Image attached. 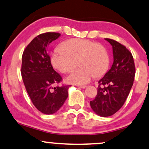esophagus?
<instances>
[{
	"instance_id": "obj_1",
	"label": "esophagus",
	"mask_w": 149,
	"mask_h": 149,
	"mask_svg": "<svg viewBox=\"0 0 149 149\" xmlns=\"http://www.w3.org/2000/svg\"><path fill=\"white\" fill-rule=\"evenodd\" d=\"M77 87H79V88H83V89H84V88H86V86H77Z\"/></svg>"
}]
</instances>
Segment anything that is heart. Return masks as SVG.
<instances>
[{"label": "heart", "instance_id": "1", "mask_svg": "<svg viewBox=\"0 0 149 149\" xmlns=\"http://www.w3.org/2000/svg\"><path fill=\"white\" fill-rule=\"evenodd\" d=\"M51 63L63 73L72 71L79 65L81 68L68 77L69 83L84 85L93 77H101L107 72L109 55L103 45L87 39L72 38L64 42L61 49H56L51 54Z\"/></svg>", "mask_w": 149, "mask_h": 149}]
</instances>
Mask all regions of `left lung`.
Listing matches in <instances>:
<instances>
[{
  "mask_svg": "<svg viewBox=\"0 0 149 149\" xmlns=\"http://www.w3.org/2000/svg\"><path fill=\"white\" fill-rule=\"evenodd\" d=\"M113 47V63L99 81L97 95L91 101V108L101 117L111 116L122 107L133 86L135 68L133 55L115 40L105 38Z\"/></svg>",
  "mask_w": 149,
  "mask_h": 149,
  "instance_id": "obj_1",
  "label": "left lung"
}]
</instances>
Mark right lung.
I'll return each instance as SVG.
<instances>
[{
  "label": "right lung",
  "mask_w": 149,
  "mask_h": 149,
  "mask_svg": "<svg viewBox=\"0 0 149 149\" xmlns=\"http://www.w3.org/2000/svg\"><path fill=\"white\" fill-rule=\"evenodd\" d=\"M61 36L59 33L39 34L30 42L22 56L21 75L25 89L34 106L42 113L57 112L68 96L70 86H53L62 78L53 69L47 47Z\"/></svg>",
  "instance_id": "add662e5"
}]
</instances>
